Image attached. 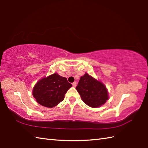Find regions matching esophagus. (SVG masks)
Listing matches in <instances>:
<instances>
[{
  "label": "esophagus",
  "mask_w": 148,
  "mask_h": 148,
  "mask_svg": "<svg viewBox=\"0 0 148 148\" xmlns=\"http://www.w3.org/2000/svg\"><path fill=\"white\" fill-rule=\"evenodd\" d=\"M72 86H73L74 87H75V86H76V84H76V82H74V83H72Z\"/></svg>",
  "instance_id": "obj_1"
}]
</instances>
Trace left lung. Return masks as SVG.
Wrapping results in <instances>:
<instances>
[{
    "mask_svg": "<svg viewBox=\"0 0 148 148\" xmlns=\"http://www.w3.org/2000/svg\"><path fill=\"white\" fill-rule=\"evenodd\" d=\"M76 90L83 101L92 108H98L108 100V90L104 84L88 74L81 76Z\"/></svg>",
    "mask_w": 148,
    "mask_h": 148,
    "instance_id": "1",
    "label": "left lung"
}]
</instances>
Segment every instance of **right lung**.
Segmentation results:
<instances>
[{
	"instance_id": "obj_1",
	"label": "right lung",
	"mask_w": 148,
	"mask_h": 148,
	"mask_svg": "<svg viewBox=\"0 0 148 148\" xmlns=\"http://www.w3.org/2000/svg\"><path fill=\"white\" fill-rule=\"evenodd\" d=\"M71 86L67 78L55 73L36 83L33 89V96L39 104L51 108L64 99L65 94Z\"/></svg>"
}]
</instances>
